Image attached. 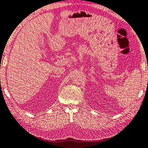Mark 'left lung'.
<instances>
[{
  "label": "left lung",
  "instance_id": "obj_1",
  "mask_svg": "<svg viewBox=\"0 0 148 148\" xmlns=\"http://www.w3.org/2000/svg\"><path fill=\"white\" fill-rule=\"evenodd\" d=\"M147 69H148V67H147Z\"/></svg>",
  "mask_w": 148,
  "mask_h": 148
}]
</instances>
